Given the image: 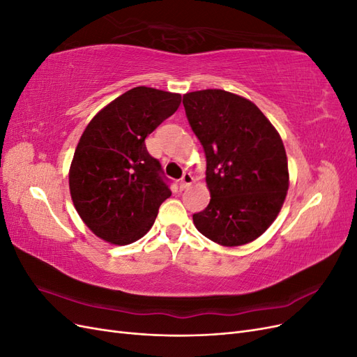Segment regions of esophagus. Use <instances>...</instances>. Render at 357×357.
<instances>
[{
	"instance_id": "esophagus-1",
	"label": "esophagus",
	"mask_w": 357,
	"mask_h": 357,
	"mask_svg": "<svg viewBox=\"0 0 357 357\" xmlns=\"http://www.w3.org/2000/svg\"><path fill=\"white\" fill-rule=\"evenodd\" d=\"M192 181H193V177H192L190 172H185V174H183V177H181V180H180V189L183 190V189L189 188L192 185Z\"/></svg>"
}]
</instances>
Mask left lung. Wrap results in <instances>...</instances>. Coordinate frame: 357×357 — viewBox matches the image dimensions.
<instances>
[{"mask_svg": "<svg viewBox=\"0 0 357 357\" xmlns=\"http://www.w3.org/2000/svg\"><path fill=\"white\" fill-rule=\"evenodd\" d=\"M183 105L204 147L211 197L193 223L220 245L256 240L275 220L289 189L282 138L252 101L231 92H190Z\"/></svg>", "mask_w": 357, "mask_h": 357, "instance_id": "left-lung-1", "label": "left lung"}]
</instances>
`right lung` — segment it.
Returning <instances> with one entry per match:
<instances>
[{
  "mask_svg": "<svg viewBox=\"0 0 357 357\" xmlns=\"http://www.w3.org/2000/svg\"><path fill=\"white\" fill-rule=\"evenodd\" d=\"M180 102V93L138 86L117 96L86 126L71 162L70 192L75 210L96 236L125 245L152 228L171 190L144 139Z\"/></svg>",
  "mask_w": 357,
  "mask_h": 357,
  "instance_id": "add662e5",
  "label": "right lung"
}]
</instances>
